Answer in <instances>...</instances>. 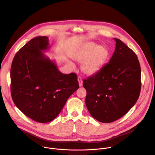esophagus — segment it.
Returning a JSON list of instances; mask_svg holds the SVG:
<instances>
[{
	"label": "esophagus",
	"instance_id": "1",
	"mask_svg": "<svg viewBox=\"0 0 155 155\" xmlns=\"http://www.w3.org/2000/svg\"><path fill=\"white\" fill-rule=\"evenodd\" d=\"M78 83H79V86L81 87L82 85H83V83H82V78H81V77H78Z\"/></svg>",
	"mask_w": 155,
	"mask_h": 155
}]
</instances>
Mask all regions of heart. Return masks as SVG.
<instances>
[{"label":"heart","mask_w":155,"mask_h":155,"mask_svg":"<svg viewBox=\"0 0 155 155\" xmlns=\"http://www.w3.org/2000/svg\"><path fill=\"white\" fill-rule=\"evenodd\" d=\"M109 56L107 48L98 45L94 42H88L81 46L74 54L73 58L81 63V69L87 75H94L103 67Z\"/></svg>","instance_id":"obj_1"}]
</instances>
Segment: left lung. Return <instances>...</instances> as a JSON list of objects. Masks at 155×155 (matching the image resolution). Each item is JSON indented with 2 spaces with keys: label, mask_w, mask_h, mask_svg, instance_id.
<instances>
[{
  "label": "left lung",
  "mask_w": 155,
  "mask_h": 155,
  "mask_svg": "<svg viewBox=\"0 0 155 155\" xmlns=\"http://www.w3.org/2000/svg\"><path fill=\"white\" fill-rule=\"evenodd\" d=\"M114 39L116 47L109 63L83 81L90 115L106 123L124 116L135 105L141 86L137 55L121 40Z\"/></svg>",
  "instance_id": "1"
}]
</instances>
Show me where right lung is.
<instances>
[{"instance_id": "right-lung-1", "label": "right lung", "mask_w": 155, "mask_h": 155, "mask_svg": "<svg viewBox=\"0 0 155 155\" xmlns=\"http://www.w3.org/2000/svg\"><path fill=\"white\" fill-rule=\"evenodd\" d=\"M47 37L31 39L15 54L10 68V91L16 107L39 123L54 120L79 88L75 73L63 74L42 53Z\"/></svg>"}]
</instances>
